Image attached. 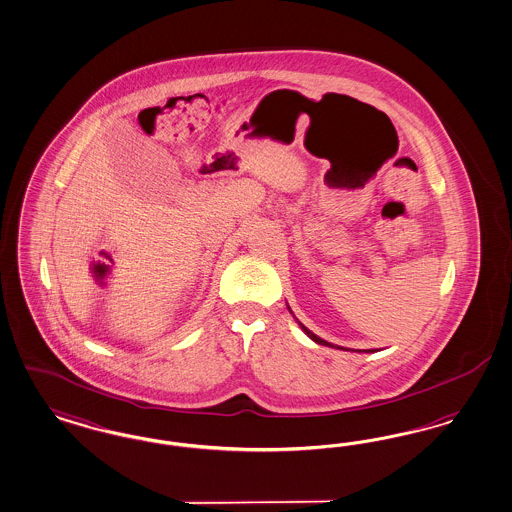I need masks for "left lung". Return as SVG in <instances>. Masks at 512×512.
<instances>
[{
	"instance_id": "obj_1",
	"label": "left lung",
	"mask_w": 512,
	"mask_h": 512,
	"mask_svg": "<svg viewBox=\"0 0 512 512\" xmlns=\"http://www.w3.org/2000/svg\"><path fill=\"white\" fill-rule=\"evenodd\" d=\"M287 308H289V306H287ZM289 312H291V308H289ZM297 323H299L300 329H302V331H304V333H306V335L310 336V338H312V340H314V342H318V344H321V346H329V348H335V346H333V344H331V342H327V340H323V338H319V336L314 335V333H312V331H310V329H306V327H304V325H302V323H300V321H297ZM336 348H340V350H344V348H342V346H336ZM359 352H361V350H359ZM363 352H365V350H363ZM367 352H374V350H367Z\"/></svg>"
}]
</instances>
